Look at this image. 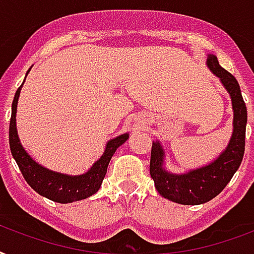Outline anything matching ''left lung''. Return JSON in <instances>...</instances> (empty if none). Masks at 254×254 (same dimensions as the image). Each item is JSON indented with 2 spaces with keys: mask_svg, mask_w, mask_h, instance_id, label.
Listing matches in <instances>:
<instances>
[{
  "mask_svg": "<svg viewBox=\"0 0 254 254\" xmlns=\"http://www.w3.org/2000/svg\"><path fill=\"white\" fill-rule=\"evenodd\" d=\"M207 66L220 79L232 100L233 132L223 152L207 166L190 170L184 174H172L164 167L166 152L160 141H152L149 174L155 188L163 197L183 205H198L216 197L231 182L243 162L245 151L247 106L241 95L239 82L219 64L217 57L208 54Z\"/></svg>",
  "mask_w": 254,
  "mask_h": 254,
  "instance_id": "obj_1",
  "label": "left lung"
}]
</instances>
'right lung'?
<instances>
[{
    "instance_id": "add662e5",
    "label": "right lung",
    "mask_w": 254,
    "mask_h": 254,
    "mask_svg": "<svg viewBox=\"0 0 254 254\" xmlns=\"http://www.w3.org/2000/svg\"><path fill=\"white\" fill-rule=\"evenodd\" d=\"M30 70L31 68H29V71ZM29 71L26 72V76ZM23 83L15 91L14 100L11 105L9 144H10L11 155H13L15 163L18 164L19 170L22 172L27 184L43 197L56 202H61V204L79 201V200L87 198L96 193L102 186L103 179H105L110 160L113 158V155L115 154V151L128 139V133H122L119 136L110 139L106 144L103 155L84 174L66 175L47 170L41 164H38L30 155L27 154L26 149L23 148V145L21 144L18 132H17L15 114H17V105H18V98Z\"/></svg>"
}]
</instances>
